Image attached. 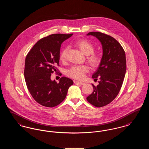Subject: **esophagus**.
I'll return each instance as SVG.
<instances>
[{
    "instance_id": "34e87169",
    "label": "esophagus",
    "mask_w": 149,
    "mask_h": 149,
    "mask_svg": "<svg viewBox=\"0 0 149 149\" xmlns=\"http://www.w3.org/2000/svg\"><path fill=\"white\" fill-rule=\"evenodd\" d=\"M75 83L76 84H80V85H83L85 84V83L84 82H81V81H75Z\"/></svg>"
}]
</instances>
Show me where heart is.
<instances>
[{"label":"heart","mask_w":149,"mask_h":149,"mask_svg":"<svg viewBox=\"0 0 149 149\" xmlns=\"http://www.w3.org/2000/svg\"><path fill=\"white\" fill-rule=\"evenodd\" d=\"M76 46L84 55H87L88 63L93 68H97L102 62V56L97 53H94V47L89 41L86 40H79L75 42ZM69 50L68 47H65L60 54V60L65 62L67 58V54ZM89 71L88 67L85 65L72 66L66 71V75L70 78L75 80H81L85 77L86 74Z\"/></svg>","instance_id":"obj_1"}]
</instances>
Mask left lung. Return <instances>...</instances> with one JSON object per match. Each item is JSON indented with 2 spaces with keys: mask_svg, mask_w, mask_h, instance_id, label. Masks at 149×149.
<instances>
[{
  "mask_svg": "<svg viewBox=\"0 0 149 149\" xmlns=\"http://www.w3.org/2000/svg\"><path fill=\"white\" fill-rule=\"evenodd\" d=\"M87 35L95 36L102 45L103 56L98 69L93 74L99 84H92L93 92L86 100L96 107L105 106L112 102L120 91L126 71V59L123 47L113 37L99 32Z\"/></svg>",
  "mask_w": 149,
  "mask_h": 149,
  "instance_id": "8db88e82",
  "label": "left lung"
}]
</instances>
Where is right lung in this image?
<instances>
[{
	"instance_id": "right-lung-1",
	"label": "right lung",
	"mask_w": 149,
	"mask_h": 149,
	"mask_svg": "<svg viewBox=\"0 0 149 149\" xmlns=\"http://www.w3.org/2000/svg\"><path fill=\"white\" fill-rule=\"evenodd\" d=\"M71 34H52L40 39L29 51L25 59L24 79L33 98L40 104L54 107L65 99L73 81L61 77L59 83L51 80V75L58 70L61 43Z\"/></svg>"
}]
</instances>
